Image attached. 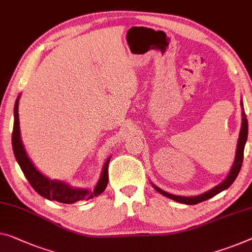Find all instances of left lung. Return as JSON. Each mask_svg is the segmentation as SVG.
<instances>
[{
	"label": "left lung",
	"mask_w": 252,
	"mask_h": 252,
	"mask_svg": "<svg viewBox=\"0 0 252 252\" xmlns=\"http://www.w3.org/2000/svg\"><path fill=\"white\" fill-rule=\"evenodd\" d=\"M243 106V104L241 103ZM247 138H248V120H247V115L245 112L242 113V126H241V131H240V137H239V141H238V148H236V154H235V159H234V164L231 168L230 174L227 175V178L224 180V181L220 183V185L216 186L215 188H213L212 190L207 191V192L199 194V196L196 197H182V196H174V194H171L168 192H165L162 189L157 188L156 186H154V189L156 191H158L159 193H162L163 196L167 197L172 199V200H175L178 202H181V204H186V205H197L199 202L207 200V199H210L214 196H216L217 193L222 192L223 190L227 189L232 183L235 181L236 176H238L240 170H241L242 166V162H243V152H245V146L247 142Z\"/></svg>",
	"instance_id": "left-lung-1"
}]
</instances>
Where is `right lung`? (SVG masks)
I'll list each match as a JSON object with an SVG mask.
<instances>
[{"label": "right lung", "mask_w": 252, "mask_h": 252, "mask_svg": "<svg viewBox=\"0 0 252 252\" xmlns=\"http://www.w3.org/2000/svg\"><path fill=\"white\" fill-rule=\"evenodd\" d=\"M18 104L19 97L14 104V122L12 131V148L17 162L20 165L22 172L27 178L30 186L33 190L40 196L48 199V200H55L62 204H73L79 200H88L93 197H97L105 190L108 182V163L110 159L106 160L104 165L102 175L98 183H97L94 192H90L87 189H73L65 183L60 181H51L46 176L40 174L36 167L33 166L32 160L26 154V150L22 146L20 139V127H19V114H18Z\"/></svg>", "instance_id": "obj_1"}]
</instances>
